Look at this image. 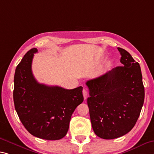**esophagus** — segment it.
<instances>
[{
  "label": "esophagus",
  "instance_id": "1",
  "mask_svg": "<svg viewBox=\"0 0 154 154\" xmlns=\"http://www.w3.org/2000/svg\"><path fill=\"white\" fill-rule=\"evenodd\" d=\"M83 95H84V99H87V97H88V92H87V91L85 89L83 90Z\"/></svg>",
  "mask_w": 154,
  "mask_h": 154
}]
</instances>
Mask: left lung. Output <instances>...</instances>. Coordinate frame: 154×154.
Here are the masks:
<instances>
[{
    "instance_id": "1",
    "label": "left lung",
    "mask_w": 154,
    "mask_h": 154,
    "mask_svg": "<svg viewBox=\"0 0 154 154\" xmlns=\"http://www.w3.org/2000/svg\"><path fill=\"white\" fill-rule=\"evenodd\" d=\"M122 66L86 82L92 129L103 139L130 131L140 116L145 99L140 65L128 51L118 48Z\"/></svg>"
}]
</instances>
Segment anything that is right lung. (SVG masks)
Here are the masks:
<instances>
[{
  "label": "right lung",
  "mask_w": 154,
  "mask_h": 154,
  "mask_svg": "<svg viewBox=\"0 0 154 154\" xmlns=\"http://www.w3.org/2000/svg\"><path fill=\"white\" fill-rule=\"evenodd\" d=\"M35 48L26 53L16 68L14 102L20 121L29 133L45 140L66 135L71 116L84 101L83 87L72 90L38 83L31 70Z\"/></svg>",
  "instance_id": "obj_1"
}]
</instances>
